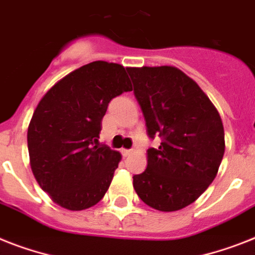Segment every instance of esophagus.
Listing matches in <instances>:
<instances>
[{"mask_svg": "<svg viewBox=\"0 0 255 255\" xmlns=\"http://www.w3.org/2000/svg\"><path fill=\"white\" fill-rule=\"evenodd\" d=\"M121 152H123L124 156H129L130 153L132 152V150H126V148H123V151H121Z\"/></svg>", "mask_w": 255, "mask_h": 255, "instance_id": "34e87169", "label": "esophagus"}]
</instances>
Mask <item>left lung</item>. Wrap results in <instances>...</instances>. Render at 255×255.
Masks as SVG:
<instances>
[{"instance_id": "obj_1", "label": "left lung", "mask_w": 255, "mask_h": 255, "mask_svg": "<svg viewBox=\"0 0 255 255\" xmlns=\"http://www.w3.org/2000/svg\"><path fill=\"white\" fill-rule=\"evenodd\" d=\"M150 138L147 168L132 177L147 206L170 212L191 205L218 174L226 151L218 109L184 71L174 66L128 67Z\"/></svg>"}]
</instances>
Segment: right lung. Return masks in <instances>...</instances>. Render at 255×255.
<instances>
[{
    "mask_svg": "<svg viewBox=\"0 0 255 255\" xmlns=\"http://www.w3.org/2000/svg\"><path fill=\"white\" fill-rule=\"evenodd\" d=\"M132 86L123 65L94 61L57 82L37 104L27 131L29 164L52 201L70 211L105 195L121 153L99 146L109 102Z\"/></svg>",
    "mask_w": 255,
    "mask_h": 255,
    "instance_id": "1",
    "label": "right lung"
}]
</instances>
